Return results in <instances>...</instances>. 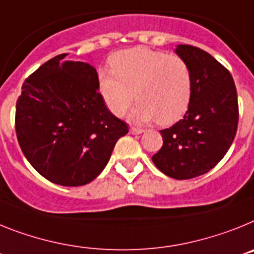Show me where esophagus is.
Listing matches in <instances>:
<instances>
[{"label": "esophagus", "mask_w": 254, "mask_h": 254, "mask_svg": "<svg viewBox=\"0 0 254 254\" xmlns=\"http://www.w3.org/2000/svg\"><path fill=\"white\" fill-rule=\"evenodd\" d=\"M143 131H144V130L140 129V127H130V133L131 134H140L143 133Z\"/></svg>", "instance_id": "esophagus-1"}]
</instances>
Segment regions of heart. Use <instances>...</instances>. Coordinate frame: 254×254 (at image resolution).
Wrapping results in <instances>:
<instances>
[{"label": "heart", "mask_w": 254, "mask_h": 254, "mask_svg": "<svg viewBox=\"0 0 254 254\" xmlns=\"http://www.w3.org/2000/svg\"><path fill=\"white\" fill-rule=\"evenodd\" d=\"M112 71L100 74V87L106 105L123 116L134 98L138 101L130 118L138 123L156 120L173 124L188 109L191 97V70L188 63L165 51L133 47L111 56Z\"/></svg>", "instance_id": "obj_1"}]
</instances>
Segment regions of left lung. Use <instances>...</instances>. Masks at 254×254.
I'll return each instance as SVG.
<instances>
[{"label":"left lung","instance_id":"left-lung-1","mask_svg":"<svg viewBox=\"0 0 254 254\" xmlns=\"http://www.w3.org/2000/svg\"><path fill=\"white\" fill-rule=\"evenodd\" d=\"M176 54L191 70V97L184 118L161 130L164 144L152 161L178 180L208 173L230 148L238 129L239 107L229 70L206 51L180 45Z\"/></svg>","mask_w":254,"mask_h":254}]
</instances>
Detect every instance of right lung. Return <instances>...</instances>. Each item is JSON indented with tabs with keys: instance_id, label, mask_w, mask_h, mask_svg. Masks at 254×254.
Wrapping results in <instances>:
<instances>
[{
	"instance_id": "obj_1",
	"label": "right lung",
	"mask_w": 254,
	"mask_h": 254,
	"mask_svg": "<svg viewBox=\"0 0 254 254\" xmlns=\"http://www.w3.org/2000/svg\"><path fill=\"white\" fill-rule=\"evenodd\" d=\"M66 55L25 79L15 130L24 156L43 178L79 187L100 175L129 127L106 107L93 66L65 61Z\"/></svg>"
}]
</instances>
